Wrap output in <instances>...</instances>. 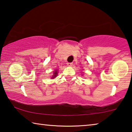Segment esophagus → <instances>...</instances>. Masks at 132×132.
Masks as SVG:
<instances>
[{
  "mask_svg": "<svg viewBox=\"0 0 132 132\" xmlns=\"http://www.w3.org/2000/svg\"><path fill=\"white\" fill-rule=\"evenodd\" d=\"M72 63H71V62H68V63H67V65L69 66V67H71L72 65Z\"/></svg>",
  "mask_w": 132,
  "mask_h": 132,
  "instance_id": "34e87169",
  "label": "esophagus"
}]
</instances>
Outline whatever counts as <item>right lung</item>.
I'll return each instance as SVG.
<instances>
[{
  "label": "right lung",
  "mask_w": 132,
  "mask_h": 132,
  "mask_svg": "<svg viewBox=\"0 0 132 132\" xmlns=\"http://www.w3.org/2000/svg\"><path fill=\"white\" fill-rule=\"evenodd\" d=\"M54 74V75H53V77H51V78H55L56 77V76H57V74H58V72H57V70H55V71H54V72L53 73Z\"/></svg>",
  "instance_id": "1"
}]
</instances>
